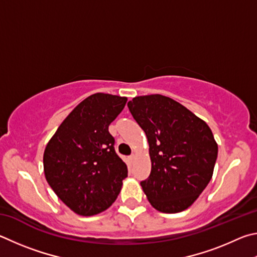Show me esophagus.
Masks as SVG:
<instances>
[{"label": "esophagus", "mask_w": 257, "mask_h": 257, "mask_svg": "<svg viewBox=\"0 0 257 257\" xmlns=\"http://www.w3.org/2000/svg\"><path fill=\"white\" fill-rule=\"evenodd\" d=\"M136 158H137V155L136 154H133V155L130 156V159H131V161H134V160H136Z\"/></svg>", "instance_id": "1"}]
</instances>
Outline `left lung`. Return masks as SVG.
<instances>
[{
  "instance_id": "8db88e82",
  "label": "left lung",
  "mask_w": 257,
  "mask_h": 257,
  "mask_svg": "<svg viewBox=\"0 0 257 257\" xmlns=\"http://www.w3.org/2000/svg\"><path fill=\"white\" fill-rule=\"evenodd\" d=\"M145 131L151 173L141 182L148 201L164 213H177L194 203L213 175L218 145L203 119L163 94H148L127 102Z\"/></svg>"
}]
</instances>
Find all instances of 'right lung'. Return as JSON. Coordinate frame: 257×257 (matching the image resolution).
<instances>
[{"label": "right lung", "instance_id": "obj_1", "mask_svg": "<svg viewBox=\"0 0 257 257\" xmlns=\"http://www.w3.org/2000/svg\"><path fill=\"white\" fill-rule=\"evenodd\" d=\"M126 101L109 93L91 94L67 115L45 148L46 181L76 214L90 217L107 210L127 177V166L108 131Z\"/></svg>", "mask_w": 257, "mask_h": 257}]
</instances>
